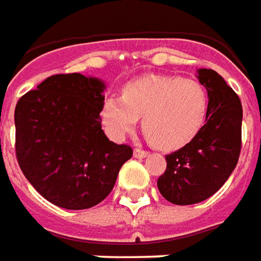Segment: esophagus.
Returning <instances> with one entry per match:
<instances>
[{"label": "esophagus", "instance_id": "34e87169", "mask_svg": "<svg viewBox=\"0 0 261 261\" xmlns=\"http://www.w3.org/2000/svg\"><path fill=\"white\" fill-rule=\"evenodd\" d=\"M149 153H148V151H143V149H139V148H136L134 151V156L135 158H146Z\"/></svg>", "mask_w": 261, "mask_h": 261}]
</instances>
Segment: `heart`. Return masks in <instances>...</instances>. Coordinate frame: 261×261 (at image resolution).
Segmentation results:
<instances>
[{"label":"heart","instance_id":"1","mask_svg":"<svg viewBox=\"0 0 261 261\" xmlns=\"http://www.w3.org/2000/svg\"><path fill=\"white\" fill-rule=\"evenodd\" d=\"M208 96L204 87L176 76H143L129 82L122 96L103 103L106 132L120 139L142 118L146 139L158 149L174 151L191 141L205 122Z\"/></svg>","mask_w":261,"mask_h":261}]
</instances>
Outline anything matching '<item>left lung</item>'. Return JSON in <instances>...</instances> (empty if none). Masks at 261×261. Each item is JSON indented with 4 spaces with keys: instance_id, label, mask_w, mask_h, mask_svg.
<instances>
[{
    "instance_id": "1",
    "label": "left lung",
    "mask_w": 261,
    "mask_h": 261,
    "mask_svg": "<svg viewBox=\"0 0 261 261\" xmlns=\"http://www.w3.org/2000/svg\"><path fill=\"white\" fill-rule=\"evenodd\" d=\"M208 93L205 125L181 149L165 156L158 178L162 197L176 205H191L214 195L231 175L241 151L240 97L211 69L198 70Z\"/></svg>"
}]
</instances>
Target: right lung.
Returning a JSON list of instances; mask_svg holds the SVG:
<instances>
[{"label":"right lung","instance_id":"1","mask_svg":"<svg viewBox=\"0 0 261 261\" xmlns=\"http://www.w3.org/2000/svg\"><path fill=\"white\" fill-rule=\"evenodd\" d=\"M105 83L80 73L54 74L15 106V155L30 184L51 204L85 210L113 190L129 145L108 139L100 112Z\"/></svg>","mask_w":261,"mask_h":261}]
</instances>
